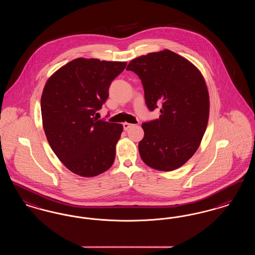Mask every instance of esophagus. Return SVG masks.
Returning <instances> with one entry per match:
<instances>
[{
  "label": "esophagus",
  "mask_w": 255,
  "mask_h": 255,
  "mask_svg": "<svg viewBox=\"0 0 255 255\" xmlns=\"http://www.w3.org/2000/svg\"><path fill=\"white\" fill-rule=\"evenodd\" d=\"M131 126H132V124H130V123H128V122H124V123H123V129H124L125 131H127Z\"/></svg>",
  "instance_id": "obj_1"
}]
</instances>
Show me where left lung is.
Here are the masks:
<instances>
[{
  "instance_id": "1",
  "label": "left lung",
  "mask_w": 255,
  "mask_h": 255,
  "mask_svg": "<svg viewBox=\"0 0 255 255\" xmlns=\"http://www.w3.org/2000/svg\"><path fill=\"white\" fill-rule=\"evenodd\" d=\"M126 70L141 79L148 109L160 107L159 119L141 125L140 158L159 171L181 167L199 148L208 122L209 95L203 74L169 49L134 58Z\"/></svg>"
}]
</instances>
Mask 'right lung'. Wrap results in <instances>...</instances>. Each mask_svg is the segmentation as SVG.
I'll return each instance as SVG.
<instances>
[{
    "instance_id": "obj_1",
    "label": "right lung",
    "mask_w": 255,
    "mask_h": 255,
    "mask_svg": "<svg viewBox=\"0 0 255 255\" xmlns=\"http://www.w3.org/2000/svg\"><path fill=\"white\" fill-rule=\"evenodd\" d=\"M126 65L76 58L53 73L44 87L41 113L47 139L61 162L78 176L95 177L114 163L123 126L95 115Z\"/></svg>"
}]
</instances>
